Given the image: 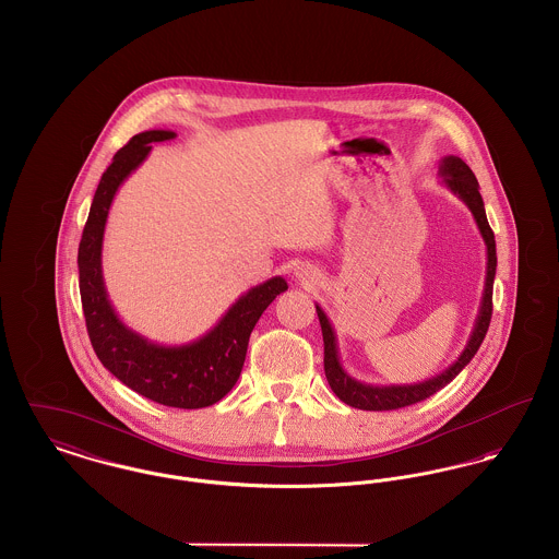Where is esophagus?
<instances>
[{
  "label": "esophagus",
  "mask_w": 559,
  "mask_h": 559,
  "mask_svg": "<svg viewBox=\"0 0 559 559\" xmlns=\"http://www.w3.org/2000/svg\"><path fill=\"white\" fill-rule=\"evenodd\" d=\"M296 276L299 281H304V283H310L314 278L306 267H297Z\"/></svg>",
  "instance_id": "obj_1"
}]
</instances>
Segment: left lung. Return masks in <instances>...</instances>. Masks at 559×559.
<instances>
[{"mask_svg": "<svg viewBox=\"0 0 559 559\" xmlns=\"http://www.w3.org/2000/svg\"><path fill=\"white\" fill-rule=\"evenodd\" d=\"M439 175H441V183L468 206V211L473 213V219L479 228V234L486 242V255H488L486 285H484V296H481L475 325H473L468 342H466L464 350L460 353L459 359L452 362L448 369H443L441 373L428 378L425 382H418V384L373 386V384H365V382L355 380L342 367L340 355H337L335 331L329 323L325 310L317 304V314H319L321 329H323V344H325V359L323 361H325V376H328L329 386L340 401H344L350 407L367 409V412H386V409H399V407H407V405H414L418 401H425L430 394H435L437 391H441L445 384H450L460 371L471 362L475 353L479 350V346H481V342L488 333V328H490L493 276H496V240H493V231L490 224H488V217H486L484 198L479 194V183H477L473 170L466 166L464 160H460L459 156H445L439 165Z\"/></svg>", "mask_w": 559, "mask_h": 559, "instance_id": "1", "label": "left lung"}]
</instances>
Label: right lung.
Segmentation results:
<instances>
[{
	"mask_svg": "<svg viewBox=\"0 0 559 559\" xmlns=\"http://www.w3.org/2000/svg\"><path fill=\"white\" fill-rule=\"evenodd\" d=\"M175 136L173 131L139 132L103 173L78 249L80 296L91 344L105 369L134 393L160 405L198 409L230 393L242 371L251 331L263 310L289 285L283 276H274L251 287L231 304L215 328L181 346L156 344L120 321L107 297L100 265L109 206L124 179L152 152L150 143Z\"/></svg>",
	"mask_w": 559,
	"mask_h": 559,
	"instance_id": "1",
	"label": "right lung"
}]
</instances>
